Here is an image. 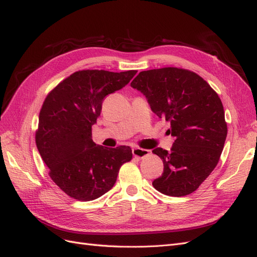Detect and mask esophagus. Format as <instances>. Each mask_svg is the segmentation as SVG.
<instances>
[{"instance_id":"esophagus-1","label":"esophagus","mask_w":257,"mask_h":257,"mask_svg":"<svg viewBox=\"0 0 257 257\" xmlns=\"http://www.w3.org/2000/svg\"><path fill=\"white\" fill-rule=\"evenodd\" d=\"M132 152H133L134 157L138 158V159H143V158L147 157L148 154H149V150L142 149V148H134V149L132 150Z\"/></svg>"}]
</instances>
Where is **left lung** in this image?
<instances>
[{"label":"left lung","instance_id":"obj_1","mask_svg":"<svg viewBox=\"0 0 257 257\" xmlns=\"http://www.w3.org/2000/svg\"><path fill=\"white\" fill-rule=\"evenodd\" d=\"M131 87L143 93L159 118L170 122L167 132L175 137L169 152L152 151L164 164L153 186L168 196L189 195L217 165L227 136L219 95L196 73L177 67L141 72Z\"/></svg>","mask_w":257,"mask_h":257}]
</instances>
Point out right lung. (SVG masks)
Wrapping results in <instances>:
<instances>
[{"label":"right lung","mask_w":257,"mask_h":257,"mask_svg":"<svg viewBox=\"0 0 257 257\" xmlns=\"http://www.w3.org/2000/svg\"><path fill=\"white\" fill-rule=\"evenodd\" d=\"M137 71L87 69L54 88L42 106L35 142L52 181L68 196L89 201L112 189L130 147L104 148L92 141V125L105 96L130 82Z\"/></svg>","instance_id":"right-lung-1"}]
</instances>
